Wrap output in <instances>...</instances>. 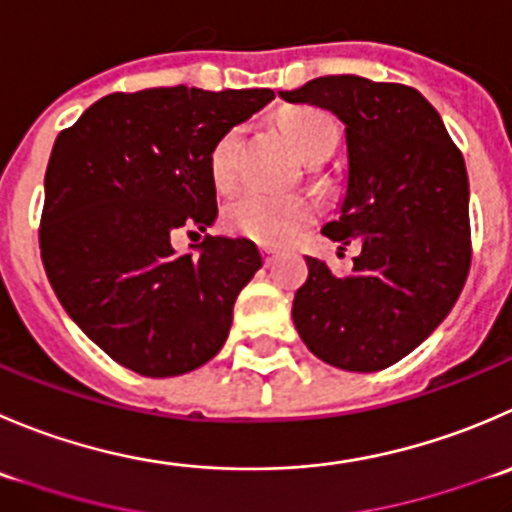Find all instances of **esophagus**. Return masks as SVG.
Wrapping results in <instances>:
<instances>
[{
    "label": "esophagus",
    "instance_id": "obj_1",
    "mask_svg": "<svg viewBox=\"0 0 512 512\" xmlns=\"http://www.w3.org/2000/svg\"><path fill=\"white\" fill-rule=\"evenodd\" d=\"M260 255H262V260H265V265H272V262H275L277 250L270 245H260Z\"/></svg>",
    "mask_w": 512,
    "mask_h": 512
}]
</instances>
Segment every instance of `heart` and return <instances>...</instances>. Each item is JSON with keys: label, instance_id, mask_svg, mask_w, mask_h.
<instances>
[{"label": "heart", "instance_id": "heart-1", "mask_svg": "<svg viewBox=\"0 0 512 512\" xmlns=\"http://www.w3.org/2000/svg\"><path fill=\"white\" fill-rule=\"evenodd\" d=\"M282 130L290 137L297 155L307 162L325 160L337 145L335 122L330 119V114L320 112V109H290L282 114ZM240 140V130H230L212 147L210 177L217 190H230L237 182ZM315 215V202L305 195H267L260 190H247L227 202L225 212H222V225L237 237L277 247L295 240L315 220Z\"/></svg>", "mask_w": 512, "mask_h": 512}]
</instances>
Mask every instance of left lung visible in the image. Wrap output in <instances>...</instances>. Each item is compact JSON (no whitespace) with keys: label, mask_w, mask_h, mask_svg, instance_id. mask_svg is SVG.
Segmentation results:
<instances>
[{"label":"left lung","mask_w":512,"mask_h":512,"mask_svg":"<svg viewBox=\"0 0 512 512\" xmlns=\"http://www.w3.org/2000/svg\"><path fill=\"white\" fill-rule=\"evenodd\" d=\"M345 122L347 195L322 235L360 242L352 272L307 257L292 320L312 355L377 372L413 352L453 310L470 272L468 172L438 109L408 84L327 74L282 92ZM342 255V252H340Z\"/></svg>","instance_id":"1"}]
</instances>
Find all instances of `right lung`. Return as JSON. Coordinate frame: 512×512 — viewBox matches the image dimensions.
I'll list each match as a JSON object with an SVG mask.
<instances>
[{
    "instance_id": "add662e5",
    "label": "right lung",
    "mask_w": 512,
    "mask_h": 512,
    "mask_svg": "<svg viewBox=\"0 0 512 512\" xmlns=\"http://www.w3.org/2000/svg\"><path fill=\"white\" fill-rule=\"evenodd\" d=\"M272 97L185 84L114 92L57 135L42 265L69 317L117 365L175 377L225 345L237 295L262 265L255 242L205 235L192 257L170 237L212 225V147Z\"/></svg>"
}]
</instances>
